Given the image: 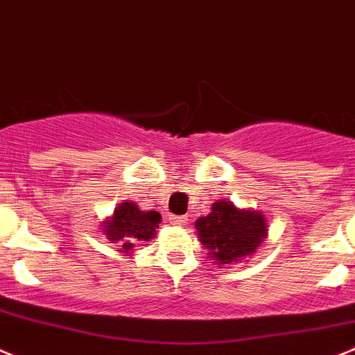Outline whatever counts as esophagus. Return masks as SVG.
<instances>
[{
    "label": "esophagus",
    "mask_w": 355,
    "mask_h": 355,
    "mask_svg": "<svg viewBox=\"0 0 355 355\" xmlns=\"http://www.w3.org/2000/svg\"><path fill=\"white\" fill-rule=\"evenodd\" d=\"M168 221L172 223V225H187V221H188V218L187 216H175V214H171L168 216Z\"/></svg>",
    "instance_id": "34e87169"
}]
</instances>
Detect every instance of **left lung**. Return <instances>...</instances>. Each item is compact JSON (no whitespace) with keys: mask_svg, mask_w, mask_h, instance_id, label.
Listing matches in <instances>:
<instances>
[{"mask_svg":"<svg viewBox=\"0 0 355 355\" xmlns=\"http://www.w3.org/2000/svg\"><path fill=\"white\" fill-rule=\"evenodd\" d=\"M198 241L218 265L239 261L252 254L266 237V221L259 212L241 211L232 202H218L211 214L195 223Z\"/></svg>","mask_w":355,"mask_h":355,"instance_id":"left-lung-1","label":"left lung"}]
</instances>
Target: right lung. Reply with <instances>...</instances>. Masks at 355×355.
Here are the masks:
<instances>
[{
    "label": "right lung",
    "mask_w": 355,
    "mask_h": 355,
    "mask_svg": "<svg viewBox=\"0 0 355 355\" xmlns=\"http://www.w3.org/2000/svg\"><path fill=\"white\" fill-rule=\"evenodd\" d=\"M160 221L162 216L157 211L144 212L134 202H125L114 209L111 221L104 225V232L111 244L121 252H129L137 242L153 239Z\"/></svg>",
    "instance_id": "add662e5"
}]
</instances>
